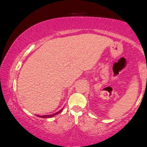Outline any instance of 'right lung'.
Listing matches in <instances>:
<instances>
[{"mask_svg":"<svg viewBox=\"0 0 147 147\" xmlns=\"http://www.w3.org/2000/svg\"><path fill=\"white\" fill-rule=\"evenodd\" d=\"M61 110H60V111L56 112L55 114H51V115H43V116H39V115H37L38 117H40V118H51V117H53V116L57 115L59 113V112H61Z\"/></svg>","mask_w":147,"mask_h":147,"instance_id":"obj_1","label":"right lung"}]
</instances>
